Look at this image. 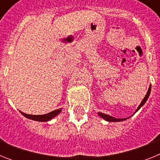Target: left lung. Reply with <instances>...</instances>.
<instances>
[{"label":"left lung","mask_w":160,"mask_h":160,"mask_svg":"<svg viewBox=\"0 0 160 160\" xmlns=\"http://www.w3.org/2000/svg\"><path fill=\"white\" fill-rule=\"evenodd\" d=\"M151 89H152V86H150L149 89H148V93H147V94L145 95L144 98L142 99V102H141V104L139 105V107H138V109L136 110V111H138V110L140 109V107L143 105L144 103L146 102V101L148 100V97H149V95H150V93H151ZM136 111H135V112H136ZM98 115H99L100 117H102V118H104L105 120H107V121H109V122H119V121H122V120L127 119V118H114V117H111V116H110V115H107V114H102V113H100V112L98 113Z\"/></svg>","instance_id":"obj_1"}]
</instances>
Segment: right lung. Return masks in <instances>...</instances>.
Masks as SVG:
<instances>
[{
  "label": "right lung",
  "mask_w": 160,
  "mask_h": 160,
  "mask_svg": "<svg viewBox=\"0 0 160 160\" xmlns=\"http://www.w3.org/2000/svg\"><path fill=\"white\" fill-rule=\"evenodd\" d=\"M62 109H58V110H55L53 111L52 112H49L48 114H42V115H31V114H25L23 112H21L24 116L26 117L27 118L32 120H36V121H39V122H46V121H49L51 118H53V117H55L57 114H58L61 112Z\"/></svg>",
  "instance_id": "add662e5"
}]
</instances>
